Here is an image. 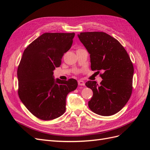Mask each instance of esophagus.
<instances>
[{
    "label": "esophagus",
    "instance_id": "1",
    "mask_svg": "<svg viewBox=\"0 0 150 150\" xmlns=\"http://www.w3.org/2000/svg\"><path fill=\"white\" fill-rule=\"evenodd\" d=\"M78 83L79 86H85V82H84V81H83V80H78Z\"/></svg>",
    "mask_w": 150,
    "mask_h": 150
}]
</instances>
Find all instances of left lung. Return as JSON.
I'll return each mask as SVG.
<instances>
[{
  "label": "left lung",
  "instance_id": "obj_1",
  "mask_svg": "<svg viewBox=\"0 0 150 150\" xmlns=\"http://www.w3.org/2000/svg\"><path fill=\"white\" fill-rule=\"evenodd\" d=\"M78 37L90 54L92 70H102L100 84L89 81L93 91L89 108L102 116L118 112L128 102L132 91L134 67L129 54L117 39L105 32H82Z\"/></svg>",
  "mask_w": 150,
  "mask_h": 150
}]
</instances>
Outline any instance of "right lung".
<instances>
[{"label": "right lung", "mask_w": 150, "mask_h": 150, "mask_svg": "<svg viewBox=\"0 0 150 150\" xmlns=\"http://www.w3.org/2000/svg\"><path fill=\"white\" fill-rule=\"evenodd\" d=\"M75 33H45L25 49L18 68V95L34 116L58 118L66 110L67 94L76 89L75 79H54L53 71L72 45Z\"/></svg>", "instance_id": "1"}]
</instances>
